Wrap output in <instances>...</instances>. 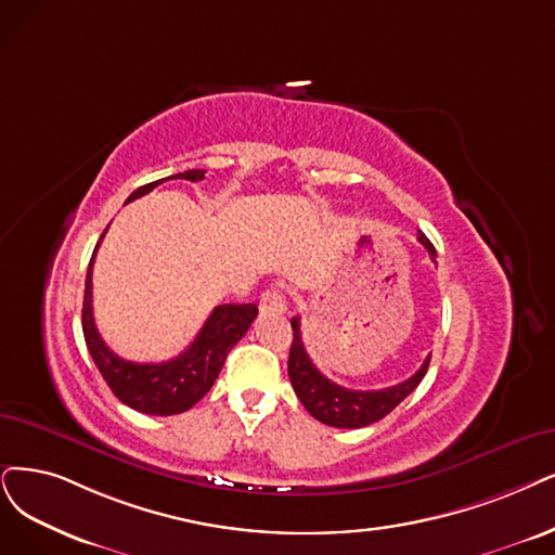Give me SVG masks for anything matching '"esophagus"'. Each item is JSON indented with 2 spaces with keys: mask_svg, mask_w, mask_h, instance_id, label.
Instances as JSON below:
<instances>
[{
  "mask_svg": "<svg viewBox=\"0 0 555 555\" xmlns=\"http://www.w3.org/2000/svg\"><path fill=\"white\" fill-rule=\"evenodd\" d=\"M288 309V304H285V297L279 288H267L260 295V313H285Z\"/></svg>",
  "mask_w": 555,
  "mask_h": 555,
  "instance_id": "esophagus-1",
  "label": "esophagus"
}]
</instances>
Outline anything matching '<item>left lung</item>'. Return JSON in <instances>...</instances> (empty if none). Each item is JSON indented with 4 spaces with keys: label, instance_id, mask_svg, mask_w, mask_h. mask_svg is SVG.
Returning a JSON list of instances; mask_svg holds the SVG:
<instances>
[{
    "label": "left lung",
    "instance_id": "8db88e82",
    "mask_svg": "<svg viewBox=\"0 0 555 555\" xmlns=\"http://www.w3.org/2000/svg\"><path fill=\"white\" fill-rule=\"evenodd\" d=\"M418 242L435 260L437 258L435 246L421 231H418ZM291 324H293V345H291V359H288V375L297 398L306 406V412L324 425L350 429V427H365L371 423H377L386 414H391L393 409L414 391L427 373L429 357L423 361L416 375L396 386L382 388V391H354V388H345L332 382L330 377H324L311 361L301 340L299 318H293Z\"/></svg>",
    "mask_w": 555,
    "mask_h": 555
}]
</instances>
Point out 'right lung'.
I'll return each instance as SVG.
<instances>
[{
    "label": "right lung",
    "instance_id": "1",
    "mask_svg": "<svg viewBox=\"0 0 555 555\" xmlns=\"http://www.w3.org/2000/svg\"><path fill=\"white\" fill-rule=\"evenodd\" d=\"M171 178L198 182L205 178V171L192 169V171L149 182L143 184V188L134 190L128 201H134L143 194L153 192L159 182L171 180ZM95 251H93V258H95ZM93 258L89 262V272H87L85 306H81V330H85V340L100 375L105 377L112 393L122 404L132 406L134 412L151 414V416H173V414L188 412V409H192L212 388L225 357H229V352L233 350V345L249 332L254 318L258 315V306L256 304L217 306V309L210 313V318L205 320L203 330L198 332L194 343L171 361H164V363L126 361L109 350L95 330L93 293H91Z\"/></svg>",
    "mask_w": 555,
    "mask_h": 555
}]
</instances>
